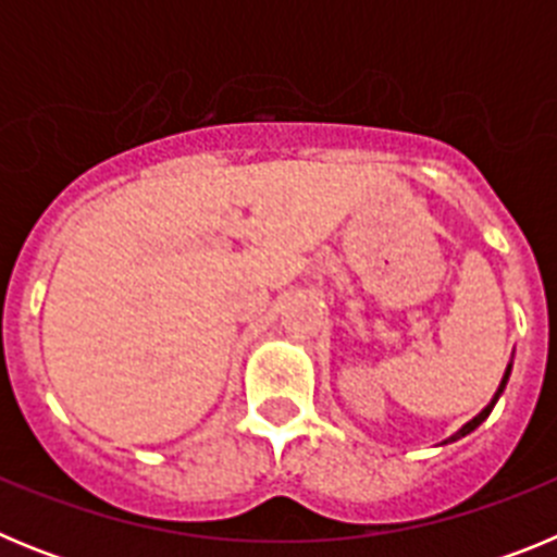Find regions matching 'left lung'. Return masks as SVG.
I'll use <instances>...</instances> for the list:
<instances>
[{
	"mask_svg": "<svg viewBox=\"0 0 557 557\" xmlns=\"http://www.w3.org/2000/svg\"><path fill=\"white\" fill-rule=\"evenodd\" d=\"M510 368H513V362H510V366H508V371H505V376H502V385H499V391H496V396H494V398H491V405H488V407H485V410H482V412H480V416H474V418H471L469 424L462 426V430H457V432H455V435H451V437H449V441H446V444H451V441H457V437H466V435H469V432H474V430H476V426H480V424H482V421H485V418H488V416H491V410H494V405H496V401H499L502 391H505V385H508Z\"/></svg>",
	"mask_w": 557,
	"mask_h": 557,
	"instance_id": "8db88e82",
	"label": "left lung"
}]
</instances>
